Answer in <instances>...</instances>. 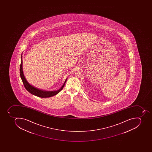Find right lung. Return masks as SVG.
Segmentation results:
<instances>
[{
  "label": "right lung",
  "mask_w": 152,
  "mask_h": 152,
  "mask_svg": "<svg viewBox=\"0 0 152 152\" xmlns=\"http://www.w3.org/2000/svg\"><path fill=\"white\" fill-rule=\"evenodd\" d=\"M22 56L21 55V62L20 66V75L22 81L23 82V84H24L25 88L26 89V90L28 92H29L31 94L39 97H41V98L50 97L53 96L56 94H58L63 88L64 86H65V83H66L67 79H66L64 84H63L61 88L58 90H57V91H43L42 90L37 88H35V87L31 86L26 81L25 77V76L23 74V68H22V63H23V62H22Z\"/></svg>",
  "instance_id": "add662e5"
}]
</instances>
